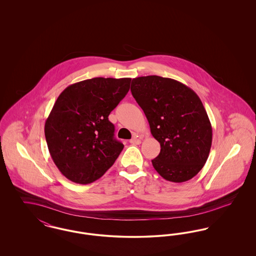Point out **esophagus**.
<instances>
[{
	"label": "esophagus",
	"instance_id": "34e87169",
	"mask_svg": "<svg viewBox=\"0 0 256 256\" xmlns=\"http://www.w3.org/2000/svg\"><path fill=\"white\" fill-rule=\"evenodd\" d=\"M130 143L132 144V145H139V144L141 143V140L138 139V138H136V137H134L132 139L130 140Z\"/></svg>",
	"mask_w": 256,
	"mask_h": 256
}]
</instances>
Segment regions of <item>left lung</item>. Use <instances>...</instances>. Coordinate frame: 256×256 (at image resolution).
I'll return each instance as SVG.
<instances>
[{
	"label": "left lung",
	"mask_w": 256,
	"mask_h": 256,
	"mask_svg": "<svg viewBox=\"0 0 256 256\" xmlns=\"http://www.w3.org/2000/svg\"><path fill=\"white\" fill-rule=\"evenodd\" d=\"M130 91L160 143L154 168L172 182L194 178L212 144V126L200 98L188 86L158 76L135 78Z\"/></svg>",
	"instance_id": "left-lung-1"
}]
</instances>
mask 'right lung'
<instances>
[{"label": "right lung", "instance_id": "obj_1", "mask_svg": "<svg viewBox=\"0 0 256 256\" xmlns=\"http://www.w3.org/2000/svg\"><path fill=\"white\" fill-rule=\"evenodd\" d=\"M132 78H94L68 86L45 122L50 154L73 182L98 180L114 164L124 145L114 138L110 112L126 97Z\"/></svg>", "mask_w": 256, "mask_h": 256}]
</instances>
